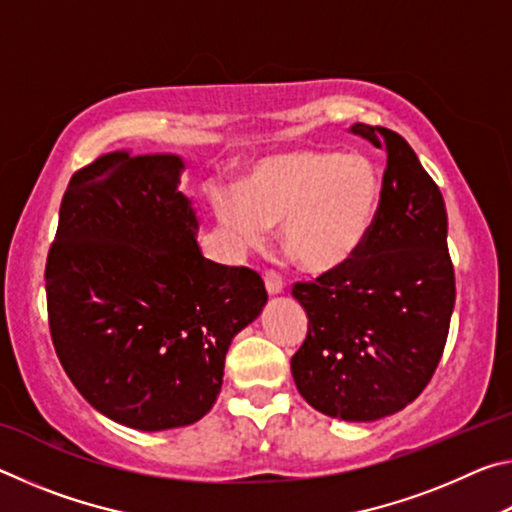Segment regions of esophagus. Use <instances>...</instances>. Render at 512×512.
I'll use <instances>...</instances> for the list:
<instances>
[{
	"label": "esophagus",
	"instance_id": "obj_1",
	"mask_svg": "<svg viewBox=\"0 0 512 512\" xmlns=\"http://www.w3.org/2000/svg\"><path fill=\"white\" fill-rule=\"evenodd\" d=\"M264 284H266V291L271 293V296H277V293H282V291H284V280H282V275H280V273H275V271H266V275H264Z\"/></svg>",
	"mask_w": 512,
	"mask_h": 512
}]
</instances>
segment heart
<instances>
[{
  "label": "heart",
  "instance_id": "heart-1",
  "mask_svg": "<svg viewBox=\"0 0 512 512\" xmlns=\"http://www.w3.org/2000/svg\"><path fill=\"white\" fill-rule=\"evenodd\" d=\"M384 180L368 155L296 149L250 164L239 189L212 187L216 219L235 244H264L268 225L293 262L323 273L348 262L377 221Z\"/></svg>",
  "mask_w": 512,
  "mask_h": 512
}]
</instances>
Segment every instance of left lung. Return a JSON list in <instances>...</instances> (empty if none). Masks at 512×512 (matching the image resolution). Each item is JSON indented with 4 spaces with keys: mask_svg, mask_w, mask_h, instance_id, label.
Returning <instances> with one entry per match:
<instances>
[{
    "mask_svg": "<svg viewBox=\"0 0 512 512\" xmlns=\"http://www.w3.org/2000/svg\"><path fill=\"white\" fill-rule=\"evenodd\" d=\"M350 131L386 149L377 221L348 262L293 284L307 339L291 357L300 395L316 411L370 422L402 411L443 357L456 300L447 210L438 185L402 135Z\"/></svg>",
    "mask_w": 512,
    "mask_h": 512,
    "instance_id": "obj_1",
    "label": "left lung"
}]
</instances>
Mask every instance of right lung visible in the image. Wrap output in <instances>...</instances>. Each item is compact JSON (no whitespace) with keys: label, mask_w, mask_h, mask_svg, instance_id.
<instances>
[{"label":"right lung","mask_w":512,"mask_h":512,"mask_svg":"<svg viewBox=\"0 0 512 512\" xmlns=\"http://www.w3.org/2000/svg\"><path fill=\"white\" fill-rule=\"evenodd\" d=\"M178 155H99L69 180L45 266L60 366L94 409L164 431L221 393L235 334L266 305L246 266L201 255Z\"/></svg>","instance_id":"right-lung-1"}]
</instances>
